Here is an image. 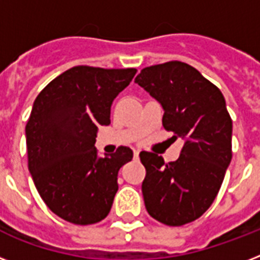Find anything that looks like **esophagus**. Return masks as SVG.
<instances>
[{
  "instance_id": "obj_1",
  "label": "esophagus",
  "mask_w": 260,
  "mask_h": 260,
  "mask_svg": "<svg viewBox=\"0 0 260 260\" xmlns=\"http://www.w3.org/2000/svg\"><path fill=\"white\" fill-rule=\"evenodd\" d=\"M139 152H140V151H139V150H134V156H135V159H138V158H139Z\"/></svg>"
}]
</instances>
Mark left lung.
<instances>
[{"instance_id":"obj_1","label":"left lung","mask_w":260,"mask_h":260,"mask_svg":"<svg viewBox=\"0 0 260 260\" xmlns=\"http://www.w3.org/2000/svg\"><path fill=\"white\" fill-rule=\"evenodd\" d=\"M135 82L163 106V128L183 140L175 162L147 151L139 155L146 209L162 224L185 225L209 209L221 187L232 159V118L220 89L187 63L146 67Z\"/></svg>"}]
</instances>
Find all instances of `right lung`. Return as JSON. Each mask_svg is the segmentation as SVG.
Returning <instances> with one entry per match:
<instances>
[{"label": "right lung", "instance_id": "add662e5", "mask_svg": "<svg viewBox=\"0 0 260 260\" xmlns=\"http://www.w3.org/2000/svg\"><path fill=\"white\" fill-rule=\"evenodd\" d=\"M136 69L75 66L39 93L26 121L28 169L46 205L63 220L90 225L109 214L118 170L134 151L120 146L98 158L100 125L110 124V106Z\"/></svg>", "mask_w": 260, "mask_h": 260}]
</instances>
